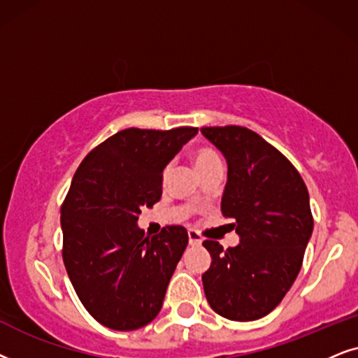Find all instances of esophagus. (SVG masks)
<instances>
[{"label": "esophagus", "instance_id": "obj_1", "mask_svg": "<svg viewBox=\"0 0 358 358\" xmlns=\"http://www.w3.org/2000/svg\"><path fill=\"white\" fill-rule=\"evenodd\" d=\"M188 241H189V245H201L203 237L199 236V232L193 231V229H189V231H188Z\"/></svg>", "mask_w": 358, "mask_h": 358}]
</instances>
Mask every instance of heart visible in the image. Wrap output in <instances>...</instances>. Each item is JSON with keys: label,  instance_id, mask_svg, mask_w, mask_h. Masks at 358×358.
<instances>
[{"label": "heart", "instance_id": "b5f03b06", "mask_svg": "<svg viewBox=\"0 0 358 358\" xmlns=\"http://www.w3.org/2000/svg\"><path fill=\"white\" fill-rule=\"evenodd\" d=\"M194 164H196L198 170H203L206 169V166L213 165V164H217V162H221L219 159L217 152L213 150L211 147H198L196 150H194ZM170 171H171V165L166 164L164 166V170H162V180H166L170 176Z\"/></svg>", "mask_w": 358, "mask_h": 358}]
</instances>
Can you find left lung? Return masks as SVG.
I'll return each mask as SVG.
<instances>
[{
	"instance_id": "1",
	"label": "left lung",
	"mask_w": 358,
	"mask_h": 358,
	"mask_svg": "<svg viewBox=\"0 0 358 358\" xmlns=\"http://www.w3.org/2000/svg\"><path fill=\"white\" fill-rule=\"evenodd\" d=\"M227 160L221 209L241 237L224 250L206 239L211 266L201 280L219 316L255 321L282 303L301 270L313 234L309 193L299 171L278 149L242 126L201 127Z\"/></svg>"
}]
</instances>
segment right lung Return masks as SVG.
Returning a JSON list of instances; mask_svg holds the SVG:
<instances>
[{
    "label": "right lung",
    "mask_w": 358,
    "mask_h": 358,
    "mask_svg": "<svg viewBox=\"0 0 358 358\" xmlns=\"http://www.w3.org/2000/svg\"><path fill=\"white\" fill-rule=\"evenodd\" d=\"M198 127L119 131L76 169L60 208L62 257L76 294L99 324L134 331L155 319L188 232L170 224L157 236L137 227L142 208L162 196V170Z\"/></svg>",
    "instance_id": "obj_1"
}]
</instances>
